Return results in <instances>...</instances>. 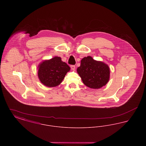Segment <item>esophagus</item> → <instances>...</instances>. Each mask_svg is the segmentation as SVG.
<instances>
[{
  "label": "esophagus",
  "instance_id": "1",
  "mask_svg": "<svg viewBox=\"0 0 146 146\" xmlns=\"http://www.w3.org/2000/svg\"><path fill=\"white\" fill-rule=\"evenodd\" d=\"M70 67L72 70H74L75 69V66L74 65H70Z\"/></svg>",
  "mask_w": 146,
  "mask_h": 146
}]
</instances>
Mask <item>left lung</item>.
<instances>
[{"label":"left lung","mask_w":146,"mask_h":146,"mask_svg":"<svg viewBox=\"0 0 146 146\" xmlns=\"http://www.w3.org/2000/svg\"><path fill=\"white\" fill-rule=\"evenodd\" d=\"M77 72L83 83L92 89H99L108 83L110 71L109 67L104 62L94 60L91 56L81 60Z\"/></svg>","instance_id":"obj_1"}]
</instances>
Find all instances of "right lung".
I'll list each match as a JSON object with an SVG mask.
<instances>
[{"instance_id": "obj_1", "label": "right lung", "mask_w": 146, "mask_h": 146, "mask_svg": "<svg viewBox=\"0 0 146 146\" xmlns=\"http://www.w3.org/2000/svg\"><path fill=\"white\" fill-rule=\"evenodd\" d=\"M70 67L61 61L60 57H55L45 61L39 65L38 77L42 83L48 87H55L62 82Z\"/></svg>"}]
</instances>
